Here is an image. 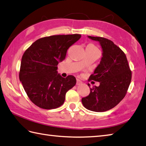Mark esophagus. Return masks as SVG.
<instances>
[{
    "label": "esophagus",
    "mask_w": 146,
    "mask_h": 146,
    "mask_svg": "<svg viewBox=\"0 0 146 146\" xmlns=\"http://www.w3.org/2000/svg\"><path fill=\"white\" fill-rule=\"evenodd\" d=\"M82 81H81V80H79V79H77V80H76V84L77 85H80V84H82Z\"/></svg>",
    "instance_id": "34e87169"
}]
</instances>
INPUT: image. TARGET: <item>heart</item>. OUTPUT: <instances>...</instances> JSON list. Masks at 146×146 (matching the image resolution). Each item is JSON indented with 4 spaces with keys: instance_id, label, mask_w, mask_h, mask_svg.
Returning a JSON list of instances; mask_svg holds the SVG:
<instances>
[{
    "instance_id": "heart-1",
    "label": "heart",
    "mask_w": 146,
    "mask_h": 146,
    "mask_svg": "<svg viewBox=\"0 0 146 146\" xmlns=\"http://www.w3.org/2000/svg\"><path fill=\"white\" fill-rule=\"evenodd\" d=\"M88 46H90L91 47H92V48H94V49H95V50H98V49L96 48V47H95L94 45H93V44H90V45H88Z\"/></svg>"
}]
</instances>
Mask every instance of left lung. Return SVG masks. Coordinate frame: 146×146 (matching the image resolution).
<instances>
[{
  "label": "left lung",
  "instance_id": "1",
  "mask_svg": "<svg viewBox=\"0 0 146 146\" xmlns=\"http://www.w3.org/2000/svg\"><path fill=\"white\" fill-rule=\"evenodd\" d=\"M88 37L99 42L102 57L90 77L100 82V86L90 88V94L82 98V103L89 110L103 112L114 108L123 100L131 82L132 72L125 54L113 41L102 37Z\"/></svg>",
  "mask_w": 146,
  "mask_h": 146
}]
</instances>
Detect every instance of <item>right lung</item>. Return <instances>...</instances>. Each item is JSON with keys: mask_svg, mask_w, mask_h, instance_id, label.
Instances as JSON below:
<instances>
[{"mask_svg": "<svg viewBox=\"0 0 146 146\" xmlns=\"http://www.w3.org/2000/svg\"><path fill=\"white\" fill-rule=\"evenodd\" d=\"M81 37L78 34L44 37L35 41L24 53L19 80L35 105L46 110L63 105L66 93L76 85V79L73 76L62 77L58 74L57 65Z\"/></svg>", "mask_w": 146, "mask_h": 146, "instance_id": "1", "label": "right lung"}]
</instances>
